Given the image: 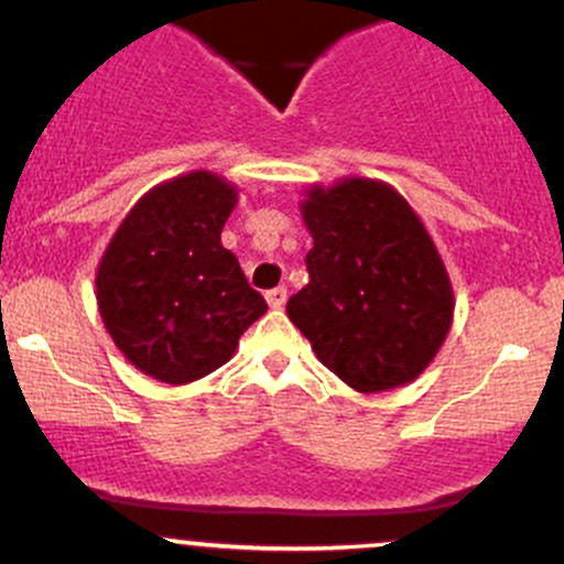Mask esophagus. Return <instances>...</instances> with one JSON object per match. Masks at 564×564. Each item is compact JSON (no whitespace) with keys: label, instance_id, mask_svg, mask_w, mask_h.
<instances>
[{"label":"esophagus","instance_id":"esophagus-1","mask_svg":"<svg viewBox=\"0 0 564 564\" xmlns=\"http://www.w3.org/2000/svg\"><path fill=\"white\" fill-rule=\"evenodd\" d=\"M264 300H268V305H270V307H275V311H278V307L286 305V289H283V286L270 289V292L264 294Z\"/></svg>","mask_w":564,"mask_h":564}]
</instances>
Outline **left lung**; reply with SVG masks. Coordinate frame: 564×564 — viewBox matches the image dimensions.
<instances>
[{
    "instance_id": "8db88e82",
    "label": "left lung",
    "mask_w": 564,
    "mask_h": 564,
    "mask_svg": "<svg viewBox=\"0 0 564 564\" xmlns=\"http://www.w3.org/2000/svg\"><path fill=\"white\" fill-rule=\"evenodd\" d=\"M300 212L313 235L311 283L286 313L318 361L361 393L423 375L453 326L455 296L410 203L391 184L352 176L315 184Z\"/></svg>"
}]
</instances>
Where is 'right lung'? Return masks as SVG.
Returning <instances> with one entry per match:
<instances>
[{
	"label": "right lung",
	"instance_id": "add662e5",
	"mask_svg": "<svg viewBox=\"0 0 564 564\" xmlns=\"http://www.w3.org/2000/svg\"><path fill=\"white\" fill-rule=\"evenodd\" d=\"M235 203L238 192L216 173H184L147 192L104 251L96 272L104 326L154 380L184 386L212 375L268 311L221 246Z\"/></svg>",
	"mask_w": 564,
	"mask_h": 564
}]
</instances>
